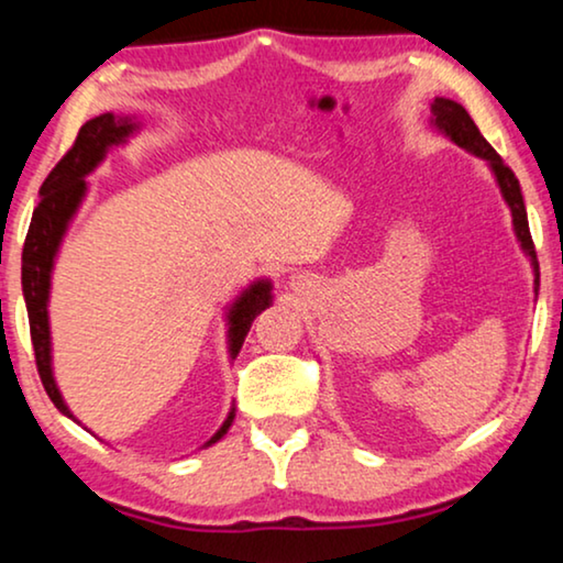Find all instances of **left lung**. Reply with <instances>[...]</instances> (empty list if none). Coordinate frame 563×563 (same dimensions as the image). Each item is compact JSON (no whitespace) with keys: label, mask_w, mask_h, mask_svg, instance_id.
Masks as SVG:
<instances>
[{"label":"left lung","mask_w":563,"mask_h":563,"mask_svg":"<svg viewBox=\"0 0 563 563\" xmlns=\"http://www.w3.org/2000/svg\"><path fill=\"white\" fill-rule=\"evenodd\" d=\"M430 112H433V122L438 128L443 130L445 135L451 137L453 143H459L461 148L476 153V156L487 158L492 172H495L497 181H499V189H503V197L505 202L510 205L512 210V225H515V233H518L522 249L533 261V268H536V291H538V258H536V245H533V238H530V228H528V214H526V205H522V195H520V181L518 176L510 166L505 164L503 158H499V153L492 148V145L484 141V135L479 133V128L474 125V120L468 118V112L461 107L459 102H451V99H443V97H435V102L430 104Z\"/></svg>","instance_id":"left-lung-1"}]
</instances>
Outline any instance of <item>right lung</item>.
I'll return each instance as SVG.
<instances>
[{"label": "right lung", "mask_w": 563, "mask_h": 563, "mask_svg": "<svg viewBox=\"0 0 563 563\" xmlns=\"http://www.w3.org/2000/svg\"><path fill=\"white\" fill-rule=\"evenodd\" d=\"M133 133V120L130 118H114V114H99V118L89 120L81 125L79 135L71 148L64 153V158L53 166L48 179L41 187V202H37L33 212V222H30L25 245H22V295H25L27 305V320H30V338H33L35 349V366L41 374V382L45 391H48L51 402L58 407L60 412L71 418L68 407L60 399L56 382L51 374V333H48V287H51V268L53 258H56L58 243L64 238V230L71 220V214L79 207L84 189V176L102 161L104 151L110 145L125 141ZM272 302V284L258 282L238 299L230 310V353L241 351V345L249 335V330L256 320L261 310H266ZM233 422V412L222 422V428L214 433L210 443L220 441L225 430Z\"/></svg>", "instance_id": "add662e5"}]
</instances>
